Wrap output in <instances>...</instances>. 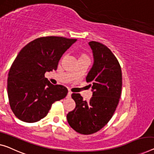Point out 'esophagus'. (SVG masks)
Here are the masks:
<instances>
[{
  "label": "esophagus",
  "instance_id": "obj_1",
  "mask_svg": "<svg viewBox=\"0 0 154 154\" xmlns=\"http://www.w3.org/2000/svg\"><path fill=\"white\" fill-rule=\"evenodd\" d=\"M71 94H72V92H71L70 91H68V95H67V97H70Z\"/></svg>",
  "mask_w": 154,
  "mask_h": 154
}]
</instances>
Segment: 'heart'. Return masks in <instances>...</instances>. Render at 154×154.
Here are the masks:
<instances>
[{
    "mask_svg": "<svg viewBox=\"0 0 154 154\" xmlns=\"http://www.w3.org/2000/svg\"><path fill=\"white\" fill-rule=\"evenodd\" d=\"M78 59H89L88 55L85 53H81L79 55V58Z\"/></svg>",
    "mask_w": 154,
    "mask_h": 154,
    "instance_id": "heart-1",
    "label": "heart"
}]
</instances>
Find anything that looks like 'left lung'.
Wrapping results in <instances>:
<instances>
[{
    "instance_id": "left-lung-1",
    "label": "left lung",
    "mask_w": 154,
    "mask_h": 154,
    "mask_svg": "<svg viewBox=\"0 0 154 154\" xmlns=\"http://www.w3.org/2000/svg\"><path fill=\"white\" fill-rule=\"evenodd\" d=\"M94 63L86 78L93 97L84 101L79 93H72L76 106L67 114L69 125L84 135L95 134L111 120L120 100L122 75L120 63L111 50L97 41L89 42Z\"/></svg>"
}]
</instances>
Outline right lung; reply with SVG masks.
<instances>
[{"label":"right lung","mask_w":154,"mask_h":154,"mask_svg":"<svg viewBox=\"0 0 154 154\" xmlns=\"http://www.w3.org/2000/svg\"><path fill=\"white\" fill-rule=\"evenodd\" d=\"M77 39L62 36L36 38L22 48L8 73V94L11 111L19 120L36 122L45 118L52 104L66 97L68 89L45 77L56 70L63 54Z\"/></svg>","instance_id":"1"}]
</instances>
